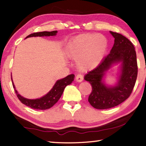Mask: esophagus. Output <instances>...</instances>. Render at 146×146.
<instances>
[{
  "label": "esophagus",
  "instance_id": "34e87169",
  "mask_svg": "<svg viewBox=\"0 0 146 146\" xmlns=\"http://www.w3.org/2000/svg\"><path fill=\"white\" fill-rule=\"evenodd\" d=\"M83 75H81V74H78V75L76 76V80L77 82H80L83 80Z\"/></svg>",
  "mask_w": 146,
  "mask_h": 146
}]
</instances>
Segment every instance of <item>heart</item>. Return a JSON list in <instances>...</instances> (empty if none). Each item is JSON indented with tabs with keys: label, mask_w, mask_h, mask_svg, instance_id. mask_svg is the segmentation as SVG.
Returning <instances> with one entry per match:
<instances>
[{
	"label": "heart",
	"mask_w": 146,
	"mask_h": 146,
	"mask_svg": "<svg viewBox=\"0 0 146 146\" xmlns=\"http://www.w3.org/2000/svg\"><path fill=\"white\" fill-rule=\"evenodd\" d=\"M108 45L107 39L102 35H80L67 45L66 53L71 59L77 60L78 68L86 71L100 64Z\"/></svg>",
	"instance_id": "obj_1"
}]
</instances>
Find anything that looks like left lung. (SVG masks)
<instances>
[{
	"mask_svg": "<svg viewBox=\"0 0 146 146\" xmlns=\"http://www.w3.org/2000/svg\"><path fill=\"white\" fill-rule=\"evenodd\" d=\"M110 33L115 41L110 54L84 77L92 88L88 97L89 103L98 110L113 108L125 101L131 94L138 75L136 53L133 44L121 34L112 31ZM119 62L121 66L118 81L114 86H108L103 81L104 76L113 64Z\"/></svg>",
	"mask_w": 146,
	"mask_h": 146,
	"instance_id": "obj_1",
	"label": "left lung"
}]
</instances>
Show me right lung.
I'll return each instance as SVG.
<instances>
[{
	"label": "right lung",
	"mask_w": 146,
	"mask_h": 146,
	"mask_svg": "<svg viewBox=\"0 0 146 146\" xmlns=\"http://www.w3.org/2000/svg\"><path fill=\"white\" fill-rule=\"evenodd\" d=\"M57 31H42V32H38V33H34L29 35H28L27 38L29 37H33V36H55L57 34ZM74 78H75V75L73 74H71V75H67L66 77L64 78V79L58 80L54 84L52 88L46 94L44 95V96L40 98L35 99V100H31L27 99L21 96L17 92L16 90V87L14 86V82H13L12 78L11 77L12 82V85L14 87V91L16 92L18 99L20 100L21 103L25 104V106H28V107L31 108L35 110H47L52 108L56 102H57L60 97L64 92V90L66 86L70 84L74 80Z\"/></svg>",
	"instance_id": "add662e5"
}]
</instances>
